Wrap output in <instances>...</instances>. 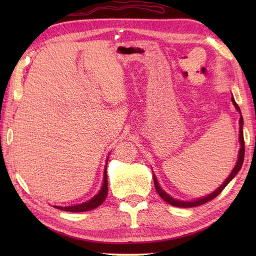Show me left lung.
Wrapping results in <instances>:
<instances>
[{
	"instance_id": "left-lung-1",
	"label": "left lung",
	"mask_w": 256,
	"mask_h": 256,
	"mask_svg": "<svg viewBox=\"0 0 256 256\" xmlns=\"http://www.w3.org/2000/svg\"><path fill=\"white\" fill-rule=\"evenodd\" d=\"M231 100H232V102H233V104H234V106L236 108V110L241 113L240 108H238V106L236 104V102L234 101V99H233V96H232ZM242 124H243V118H242V114H241V118H240V144H241V148H240V152H238V162H236V167L233 168L232 172L230 174V176L226 179V182H224V184H222L221 186L216 190V192H214L208 194V196H206V197H204V198H200V199H198V200H194V201H180V200H176V199L172 198L170 196H168V194L164 192V190H162V189L160 187L158 182H157V179H156L155 176H154L155 189H156L157 194H160V197H162V200H165L167 204H172V206H179V208H192V206H201V204H206V202H208V201L212 200L214 198H216V196H218V194L222 192V190H224V189L226 188V184H229L233 178H234V176L236 175L238 172L240 170L241 167H242L243 160H244V150H246V148H244V138H243Z\"/></svg>"
}]
</instances>
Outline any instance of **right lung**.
Listing matches in <instances>:
<instances>
[{"mask_svg":"<svg viewBox=\"0 0 256 256\" xmlns=\"http://www.w3.org/2000/svg\"><path fill=\"white\" fill-rule=\"evenodd\" d=\"M108 194V176H106V166L104 170V176H103V184L102 188L99 192V194H96L94 198L90 199L86 202L80 204L77 206H54L57 209H60L64 211H70V212H84V211H89L92 209H96L99 206L100 204H103V201L106 200Z\"/></svg>","mask_w":256,"mask_h":256,"instance_id":"1","label":"right lung"}]
</instances>
